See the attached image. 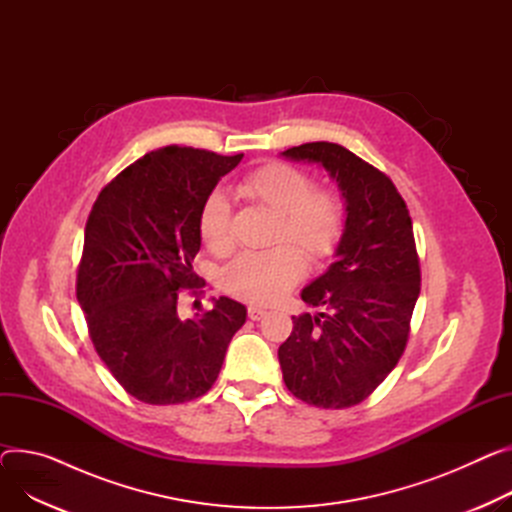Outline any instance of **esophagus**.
<instances>
[{
	"label": "esophagus",
	"mask_w": 512,
	"mask_h": 512,
	"mask_svg": "<svg viewBox=\"0 0 512 512\" xmlns=\"http://www.w3.org/2000/svg\"><path fill=\"white\" fill-rule=\"evenodd\" d=\"M266 316V309L260 305H248V318L250 320H260Z\"/></svg>",
	"instance_id": "obj_1"
}]
</instances>
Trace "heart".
Segmentation results:
<instances>
[{"label":"heart","instance_id":"1","mask_svg":"<svg viewBox=\"0 0 512 512\" xmlns=\"http://www.w3.org/2000/svg\"><path fill=\"white\" fill-rule=\"evenodd\" d=\"M246 199L277 215L274 240H291L309 258H328L344 231L346 211L332 190H311V178L287 164H266L240 182ZM231 207L223 190H213L199 213V233L207 248L227 252ZM305 274V256L291 244H279L260 252H244L223 270V287L231 295L270 303L293 287Z\"/></svg>","mask_w":512,"mask_h":512}]
</instances>
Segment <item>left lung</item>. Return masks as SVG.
<instances>
[{
  "label": "left lung",
  "instance_id": "8db88e82",
  "mask_svg": "<svg viewBox=\"0 0 512 512\" xmlns=\"http://www.w3.org/2000/svg\"><path fill=\"white\" fill-rule=\"evenodd\" d=\"M285 160L324 168L344 199L334 262L301 291L316 316H293L279 346L285 385L318 408H348L398 365L420 293L412 219L393 182L346 147L303 143Z\"/></svg>",
  "mask_w": 512,
  "mask_h": 512
}]
</instances>
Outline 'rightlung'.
<instances>
[{
	"instance_id": "add662e5",
	"label": "right lung",
	"mask_w": 512,
	"mask_h": 512,
	"mask_svg": "<svg viewBox=\"0 0 512 512\" xmlns=\"http://www.w3.org/2000/svg\"><path fill=\"white\" fill-rule=\"evenodd\" d=\"M242 157L178 145L155 149L94 203L77 301L98 357L139 402L201 398L246 324V305L229 297L215 299L203 318L178 316V289L199 279L192 260L201 250V207Z\"/></svg>"
}]
</instances>
